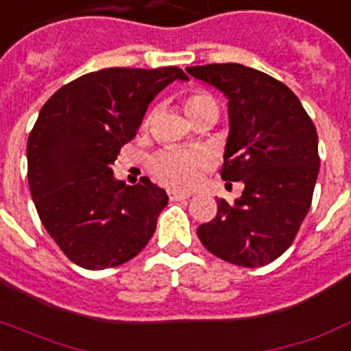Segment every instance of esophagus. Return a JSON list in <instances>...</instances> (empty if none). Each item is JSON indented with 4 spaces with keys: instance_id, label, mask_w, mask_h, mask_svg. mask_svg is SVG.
Segmentation results:
<instances>
[{
    "instance_id": "esophagus-1",
    "label": "esophagus",
    "mask_w": 351,
    "mask_h": 351,
    "mask_svg": "<svg viewBox=\"0 0 351 351\" xmlns=\"http://www.w3.org/2000/svg\"><path fill=\"white\" fill-rule=\"evenodd\" d=\"M167 198H169L171 202L187 200V198H189V195H184V193H176V191H169V193H167Z\"/></svg>"
}]
</instances>
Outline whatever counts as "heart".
<instances>
[{
    "label": "heart",
    "mask_w": 351,
    "mask_h": 351,
    "mask_svg": "<svg viewBox=\"0 0 351 351\" xmlns=\"http://www.w3.org/2000/svg\"><path fill=\"white\" fill-rule=\"evenodd\" d=\"M185 110L191 119H195L205 111H218L215 97L205 90H195L185 99ZM151 115L146 117L144 126H149ZM207 166L205 156L200 153L184 149H166L156 153L149 160V173L156 182L169 189L187 191L198 182L202 169Z\"/></svg>",
    "instance_id": "1"
}]
</instances>
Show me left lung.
<instances>
[{
  "instance_id": "obj_1",
  "label": "left lung",
  "mask_w": 351,
  "mask_h": 351,
  "mask_svg": "<svg viewBox=\"0 0 351 351\" xmlns=\"http://www.w3.org/2000/svg\"><path fill=\"white\" fill-rule=\"evenodd\" d=\"M187 73L229 99L221 178L245 185L232 205L218 200L198 238L238 267L272 263L292 245L312 204L321 162L314 122L287 84L254 68L225 62L189 66Z\"/></svg>"
}]
</instances>
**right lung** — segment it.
<instances>
[{
    "label": "right lung",
    "mask_w": 351,
    "mask_h": 351,
    "mask_svg": "<svg viewBox=\"0 0 351 351\" xmlns=\"http://www.w3.org/2000/svg\"><path fill=\"white\" fill-rule=\"evenodd\" d=\"M175 79L187 75L176 66L104 68L59 88L39 111L27 144L30 193L48 234L82 269L126 263L155 232L166 191L146 176L115 180L111 164Z\"/></svg>",
    "instance_id": "add662e5"
}]
</instances>
